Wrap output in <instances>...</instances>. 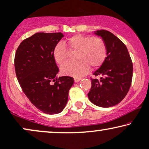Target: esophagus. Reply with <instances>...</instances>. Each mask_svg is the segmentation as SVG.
Instances as JSON below:
<instances>
[{"mask_svg":"<svg viewBox=\"0 0 149 149\" xmlns=\"http://www.w3.org/2000/svg\"><path fill=\"white\" fill-rule=\"evenodd\" d=\"M81 80V78H77V77H75L74 78V81L75 82H79V81H80Z\"/></svg>","mask_w":149,"mask_h":149,"instance_id":"34e87169","label":"esophagus"}]
</instances>
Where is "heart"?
Masks as SVG:
<instances>
[{"mask_svg":"<svg viewBox=\"0 0 149 149\" xmlns=\"http://www.w3.org/2000/svg\"><path fill=\"white\" fill-rule=\"evenodd\" d=\"M67 48L65 45L58 43L53 51V56L58 65L67 62L71 52H76L75 58L77 61L68 62L61 67L64 75L77 77L84 76L89 67L92 69L102 65L107 57V49L104 41L100 38L91 36L76 34L67 40Z\"/></svg>","mask_w":149,"mask_h":149,"instance_id":"b5f03b06","label":"heart"}]
</instances>
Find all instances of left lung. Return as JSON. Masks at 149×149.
Here are the masks:
<instances>
[{"label": "left lung", "instance_id": "1", "mask_svg": "<svg viewBox=\"0 0 149 149\" xmlns=\"http://www.w3.org/2000/svg\"><path fill=\"white\" fill-rule=\"evenodd\" d=\"M95 34L106 44V59L93 74L99 78H91V88L88 99L101 107H111L125 98L131 87L133 63L126 45L107 30H97Z\"/></svg>", "mask_w": 149, "mask_h": 149}]
</instances>
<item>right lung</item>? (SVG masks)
Wrapping results in <instances>:
<instances>
[{
	"label": "right lung",
	"instance_id": "obj_1",
	"mask_svg": "<svg viewBox=\"0 0 149 149\" xmlns=\"http://www.w3.org/2000/svg\"><path fill=\"white\" fill-rule=\"evenodd\" d=\"M63 37L58 33H36L24 39L17 49L15 71L22 91L38 109L57 114L65 108L72 77L58 78L59 71L53 51Z\"/></svg>",
	"mask_w": 149,
	"mask_h": 149
}]
</instances>
